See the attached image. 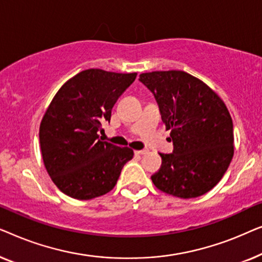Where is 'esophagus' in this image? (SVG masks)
Here are the masks:
<instances>
[{"mask_svg":"<svg viewBox=\"0 0 262 262\" xmlns=\"http://www.w3.org/2000/svg\"><path fill=\"white\" fill-rule=\"evenodd\" d=\"M145 152H146V150H136L135 151L136 155H144Z\"/></svg>","mask_w":262,"mask_h":262,"instance_id":"esophagus-1","label":"esophagus"}]
</instances>
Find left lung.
Instances as JSON below:
<instances>
[{
	"label": "left lung",
	"mask_w": 262,
	"mask_h": 262,
	"mask_svg": "<svg viewBox=\"0 0 262 262\" xmlns=\"http://www.w3.org/2000/svg\"><path fill=\"white\" fill-rule=\"evenodd\" d=\"M152 93L166 130H170L173 152L160 154L162 166L151 175L160 191L189 199L216 186L234 155L230 113L212 89L181 70L139 75Z\"/></svg>",
	"instance_id": "left-lung-1"
}]
</instances>
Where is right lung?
<instances>
[{
    "label": "right lung",
    "mask_w": 262,
    "mask_h": 262,
    "mask_svg": "<svg viewBox=\"0 0 262 262\" xmlns=\"http://www.w3.org/2000/svg\"><path fill=\"white\" fill-rule=\"evenodd\" d=\"M136 76L88 69L66 82L52 99L39 141L46 170L64 194L80 200L106 194L134 157L127 146L103 142L99 131Z\"/></svg>",
    "instance_id": "obj_1"
}]
</instances>
